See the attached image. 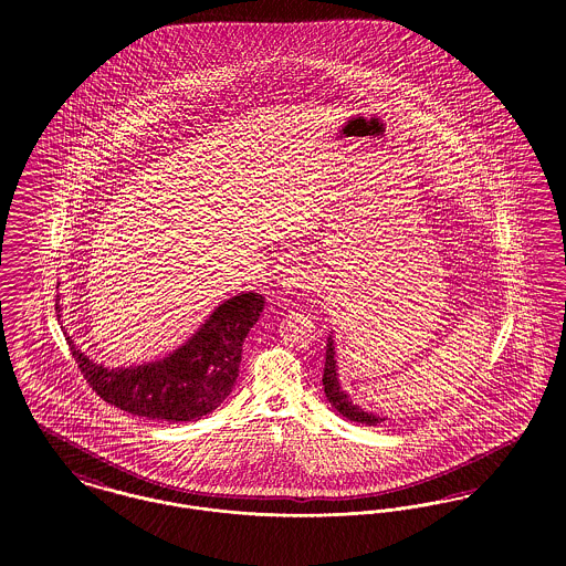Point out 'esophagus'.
<instances>
[{"mask_svg":"<svg viewBox=\"0 0 566 566\" xmlns=\"http://www.w3.org/2000/svg\"><path fill=\"white\" fill-rule=\"evenodd\" d=\"M282 286L289 293L295 291H314L316 289V277L305 270V265H293L282 273Z\"/></svg>","mask_w":566,"mask_h":566,"instance_id":"esophagus-1","label":"esophagus"}]
</instances>
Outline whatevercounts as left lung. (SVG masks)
<instances>
[{
  "mask_svg": "<svg viewBox=\"0 0 566 566\" xmlns=\"http://www.w3.org/2000/svg\"><path fill=\"white\" fill-rule=\"evenodd\" d=\"M337 376H339V374H337V360H335V346H333V337H328V339H326V356H324L323 374L324 395H326L328 403L333 405L344 418H348L352 422H358V424L376 427V424L386 420V418H379L376 413L363 411L358 405L352 403L350 397L342 390Z\"/></svg>",
  "mask_w": 566,
  "mask_h": 566,
  "instance_id": "1",
  "label": "left lung"
}]
</instances>
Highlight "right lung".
Returning <instances> with one entry per match:
<instances>
[{
  "label": "right lung",
  "instance_id": "obj_1",
  "mask_svg": "<svg viewBox=\"0 0 566 566\" xmlns=\"http://www.w3.org/2000/svg\"><path fill=\"white\" fill-rule=\"evenodd\" d=\"M263 307L265 296L259 293L231 296L185 346L161 360L127 369L97 365L70 337L67 342L82 376L106 403L148 420L190 422L214 411L231 395L243 339Z\"/></svg>",
  "mask_w": 566,
  "mask_h": 566
}]
</instances>
